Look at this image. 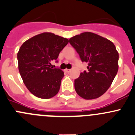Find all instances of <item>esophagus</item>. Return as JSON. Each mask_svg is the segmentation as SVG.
<instances>
[{"mask_svg": "<svg viewBox=\"0 0 135 135\" xmlns=\"http://www.w3.org/2000/svg\"><path fill=\"white\" fill-rule=\"evenodd\" d=\"M70 70H70V69H65V72H66V73H70Z\"/></svg>", "mask_w": 135, "mask_h": 135, "instance_id": "obj_1", "label": "esophagus"}]
</instances>
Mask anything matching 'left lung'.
Wrapping results in <instances>:
<instances>
[{"label":"left lung","mask_w":135,"mask_h":135,"mask_svg":"<svg viewBox=\"0 0 135 135\" xmlns=\"http://www.w3.org/2000/svg\"><path fill=\"white\" fill-rule=\"evenodd\" d=\"M88 70L74 80L77 94L85 99L102 95L112 85L118 71L119 53L113 42L91 32H84L69 40Z\"/></svg>","instance_id":"1"}]
</instances>
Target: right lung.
<instances>
[{
    "mask_svg": "<svg viewBox=\"0 0 135 135\" xmlns=\"http://www.w3.org/2000/svg\"><path fill=\"white\" fill-rule=\"evenodd\" d=\"M69 40L44 32L25 41L18 52V69L24 84L35 96L49 99L57 95L64 73L51 67Z\"/></svg>",
    "mask_w": 135,
    "mask_h": 135,
    "instance_id": "add662e5",
    "label": "right lung"
}]
</instances>
